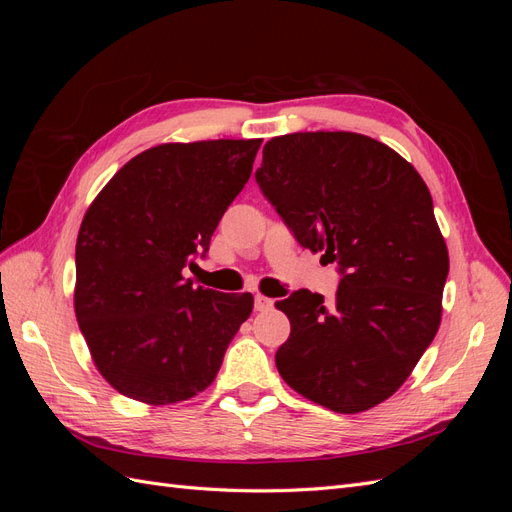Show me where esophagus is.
<instances>
[{
	"instance_id": "34e87169",
	"label": "esophagus",
	"mask_w": 512,
	"mask_h": 512,
	"mask_svg": "<svg viewBox=\"0 0 512 512\" xmlns=\"http://www.w3.org/2000/svg\"><path fill=\"white\" fill-rule=\"evenodd\" d=\"M271 307H273L271 299L262 297V294H256V297H254V309H256V312H267V309H271Z\"/></svg>"
}]
</instances>
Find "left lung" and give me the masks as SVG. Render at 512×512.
<instances>
[{
    "instance_id": "obj_1",
    "label": "left lung",
    "mask_w": 512,
    "mask_h": 512,
    "mask_svg": "<svg viewBox=\"0 0 512 512\" xmlns=\"http://www.w3.org/2000/svg\"><path fill=\"white\" fill-rule=\"evenodd\" d=\"M256 181L294 239L342 273L333 303L309 290L275 303L290 320L277 371L339 414L382 404L442 320L448 250L425 181L397 151L354 132L275 136Z\"/></svg>"
}]
</instances>
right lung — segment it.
<instances>
[{
  "label": "right lung",
  "instance_id": "obj_1",
  "mask_svg": "<svg viewBox=\"0 0 512 512\" xmlns=\"http://www.w3.org/2000/svg\"><path fill=\"white\" fill-rule=\"evenodd\" d=\"M262 138L166 143L119 168L76 239L74 312L102 378L149 406L205 391L250 318V292L192 286Z\"/></svg>",
  "mask_w": 512,
  "mask_h": 512
}]
</instances>
